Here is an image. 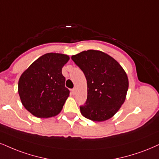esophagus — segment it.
<instances>
[{"label": "esophagus", "instance_id": "1", "mask_svg": "<svg viewBox=\"0 0 159 159\" xmlns=\"http://www.w3.org/2000/svg\"><path fill=\"white\" fill-rule=\"evenodd\" d=\"M71 93H72V94H75V93H76V90L75 89H72L71 90Z\"/></svg>", "mask_w": 159, "mask_h": 159}]
</instances>
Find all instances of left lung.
Segmentation results:
<instances>
[{
	"label": "left lung",
	"instance_id": "8db88e82",
	"mask_svg": "<svg viewBox=\"0 0 159 159\" xmlns=\"http://www.w3.org/2000/svg\"><path fill=\"white\" fill-rule=\"evenodd\" d=\"M87 80V100L80 107L85 118L102 121L113 116L124 103L128 79L119 62L100 51L88 50L71 57Z\"/></svg>",
	"mask_w": 159,
	"mask_h": 159
}]
</instances>
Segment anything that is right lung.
I'll return each instance as SVG.
<instances>
[{
  "mask_svg": "<svg viewBox=\"0 0 159 159\" xmlns=\"http://www.w3.org/2000/svg\"><path fill=\"white\" fill-rule=\"evenodd\" d=\"M68 60L69 57L66 54L48 53L35 60L20 77V100L35 116L48 118L61 111L70 93L62 74Z\"/></svg>",
  "mask_w": 159,
  "mask_h": 159,
  "instance_id": "add662e5",
  "label": "right lung"
}]
</instances>
